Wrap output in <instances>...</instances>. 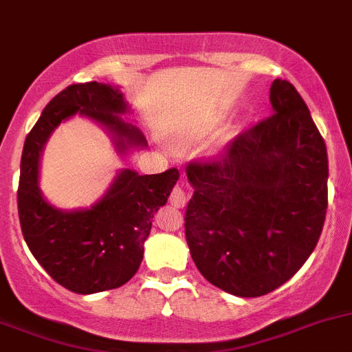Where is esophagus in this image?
I'll return each instance as SVG.
<instances>
[{
  "instance_id": "esophagus-1",
  "label": "esophagus",
  "mask_w": 352,
  "mask_h": 352,
  "mask_svg": "<svg viewBox=\"0 0 352 352\" xmlns=\"http://www.w3.org/2000/svg\"><path fill=\"white\" fill-rule=\"evenodd\" d=\"M170 203H172L175 208H184V206H186L187 195H186V191H184L182 187H180V186L173 187L172 195H170Z\"/></svg>"
}]
</instances>
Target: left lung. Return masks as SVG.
<instances>
[{
  "label": "left lung",
  "instance_id": "8db88e82",
  "mask_svg": "<svg viewBox=\"0 0 352 352\" xmlns=\"http://www.w3.org/2000/svg\"><path fill=\"white\" fill-rule=\"evenodd\" d=\"M272 116L236 137L221 160L191 163L186 239L196 267L236 297L287 283L313 254L328 205L327 146L287 80L271 85Z\"/></svg>",
  "mask_w": 352,
  "mask_h": 352
}]
</instances>
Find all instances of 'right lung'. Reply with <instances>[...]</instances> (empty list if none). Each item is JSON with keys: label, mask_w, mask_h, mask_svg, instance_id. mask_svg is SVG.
Segmentation results:
<instances>
[{"label": "right lung", "mask_w": 352, "mask_h": 352, "mask_svg": "<svg viewBox=\"0 0 352 352\" xmlns=\"http://www.w3.org/2000/svg\"><path fill=\"white\" fill-rule=\"evenodd\" d=\"M131 113L120 87L71 85L48 102L24 142L17 192L22 234L39 265L74 294L113 290L131 280L142 262L154 212L165 205L180 175L177 168L154 175L121 168L90 206L62 210L39 187L43 149L55 128L76 114L104 128L120 156L146 149L140 128L123 118Z\"/></svg>", "instance_id": "1"}]
</instances>
